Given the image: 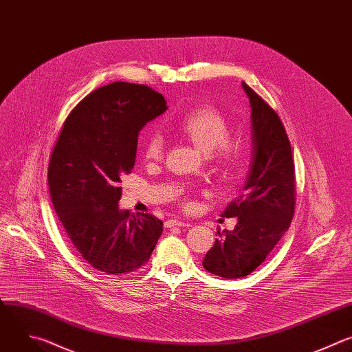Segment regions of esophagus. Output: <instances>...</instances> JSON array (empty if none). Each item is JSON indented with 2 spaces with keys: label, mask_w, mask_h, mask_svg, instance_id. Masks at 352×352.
<instances>
[{
  "label": "esophagus",
  "mask_w": 352,
  "mask_h": 352,
  "mask_svg": "<svg viewBox=\"0 0 352 352\" xmlns=\"http://www.w3.org/2000/svg\"><path fill=\"white\" fill-rule=\"evenodd\" d=\"M166 228H173V226H183V228H188L190 226V223L188 222H186V221H180V219H169V221H166Z\"/></svg>",
  "instance_id": "34e87169"
}]
</instances>
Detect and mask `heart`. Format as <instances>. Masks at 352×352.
<instances>
[{"label": "heart", "instance_id": "b5f03b06", "mask_svg": "<svg viewBox=\"0 0 352 352\" xmlns=\"http://www.w3.org/2000/svg\"><path fill=\"white\" fill-rule=\"evenodd\" d=\"M177 129L201 151L209 153L217 168L226 173L236 172L247 153L245 140L240 135H229L230 126L226 116L212 107H199L186 113ZM165 140L161 133H150L144 138V157L158 161L164 157Z\"/></svg>", "mask_w": 352, "mask_h": 352}]
</instances>
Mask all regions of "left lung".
<instances>
[{"mask_svg":"<svg viewBox=\"0 0 352 352\" xmlns=\"http://www.w3.org/2000/svg\"><path fill=\"white\" fill-rule=\"evenodd\" d=\"M252 120V161L243 192L223 218H237L234 230L218 232L202 266L223 278L254 272L289 230L296 209V169L286 129L276 111L243 83Z\"/></svg>","mask_w":352,"mask_h":352,"instance_id":"1","label":"left lung"}]
</instances>
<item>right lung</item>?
Segmentation results:
<instances>
[{"mask_svg": "<svg viewBox=\"0 0 352 352\" xmlns=\"http://www.w3.org/2000/svg\"><path fill=\"white\" fill-rule=\"evenodd\" d=\"M166 109L151 87L113 82L85 97L63 122L48 165L51 199L69 240L97 270L135 272L162 234L157 217L119 210L118 202L138 131Z\"/></svg>", "mask_w": 352, "mask_h": 352, "instance_id": "right-lung-1", "label": "right lung"}]
</instances>
